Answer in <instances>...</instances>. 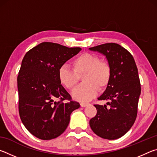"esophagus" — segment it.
Wrapping results in <instances>:
<instances>
[{
  "instance_id": "34e87169",
  "label": "esophagus",
  "mask_w": 157,
  "mask_h": 157,
  "mask_svg": "<svg viewBox=\"0 0 157 157\" xmlns=\"http://www.w3.org/2000/svg\"><path fill=\"white\" fill-rule=\"evenodd\" d=\"M87 105H88V103H86V102H81V103H80L81 107H86V106Z\"/></svg>"
}]
</instances>
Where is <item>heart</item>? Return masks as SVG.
Returning <instances> with one entry per match:
<instances>
[{
  "label": "heart",
  "mask_w": 157,
  "mask_h": 157,
  "mask_svg": "<svg viewBox=\"0 0 157 157\" xmlns=\"http://www.w3.org/2000/svg\"><path fill=\"white\" fill-rule=\"evenodd\" d=\"M73 69L63 65L58 69L59 83L68 90L75 88L82 76L84 83L73 92L74 99L88 101L95 96L98 91H104L110 83L112 71L109 63L100 60L95 54L84 52L77 57L72 62Z\"/></svg>",
  "instance_id": "b5f03b06"
}]
</instances>
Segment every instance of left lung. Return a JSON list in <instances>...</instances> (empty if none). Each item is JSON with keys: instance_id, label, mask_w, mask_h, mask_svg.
Returning <instances> with one entry per match:
<instances>
[{"instance_id": "obj_1", "label": "left lung", "mask_w": 157, "mask_h": 157, "mask_svg": "<svg viewBox=\"0 0 157 157\" xmlns=\"http://www.w3.org/2000/svg\"><path fill=\"white\" fill-rule=\"evenodd\" d=\"M107 58L112 71L111 79L104 93L98 98L107 100L95 105L97 113L89 121L91 129L102 139L114 140L129 131L137 116L140 83L134 57L121 45L108 43L89 48Z\"/></svg>"}]
</instances>
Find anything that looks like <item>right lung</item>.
Returning <instances> with one entry per match:
<instances>
[{"label": "right lung", "mask_w": 157, "mask_h": 157, "mask_svg": "<svg viewBox=\"0 0 157 157\" xmlns=\"http://www.w3.org/2000/svg\"><path fill=\"white\" fill-rule=\"evenodd\" d=\"M81 48H68L43 42L29 50L17 78L18 111L25 128L41 140L60 136L79 107L59 83L58 69L75 56Z\"/></svg>", "instance_id": "right-lung-1"}]
</instances>
